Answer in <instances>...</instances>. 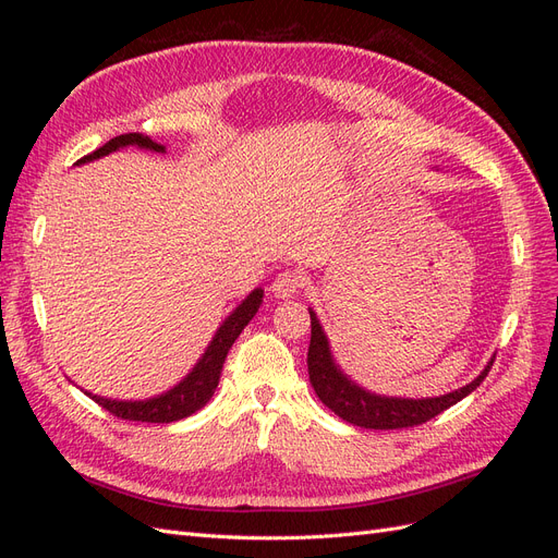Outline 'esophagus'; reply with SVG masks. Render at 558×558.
I'll list each match as a JSON object with an SVG mask.
<instances>
[{"label":"esophagus","mask_w":558,"mask_h":558,"mask_svg":"<svg viewBox=\"0 0 558 558\" xmlns=\"http://www.w3.org/2000/svg\"><path fill=\"white\" fill-rule=\"evenodd\" d=\"M300 289H302V277H300V272H295V269H286V272H281L272 281V286H269V291H272V295L281 298V300L298 295Z\"/></svg>","instance_id":"obj_1"}]
</instances>
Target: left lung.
Here are the masks:
<instances>
[{
	"mask_svg": "<svg viewBox=\"0 0 558 558\" xmlns=\"http://www.w3.org/2000/svg\"><path fill=\"white\" fill-rule=\"evenodd\" d=\"M312 316V340L307 351V367H310V381L318 400L332 410L337 416L344 418L347 424L361 426V428H375V430H393V428H410L426 424L433 416L449 410L451 404L463 400L468 393L484 381L488 369L494 365V359L486 363L477 379H472L463 388H456L451 393L440 398H386L365 391L363 386L351 381L340 365L332 361L328 337L320 328L316 314L310 310Z\"/></svg>",
	"mask_w": 558,
	"mask_h": 558,
	"instance_id": "8db88e82",
	"label": "left lung"
}]
</instances>
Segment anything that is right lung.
Here are the masks:
<instances>
[{
  "label": "right lung",
  "instance_id": "add662e5",
  "mask_svg": "<svg viewBox=\"0 0 558 558\" xmlns=\"http://www.w3.org/2000/svg\"><path fill=\"white\" fill-rule=\"evenodd\" d=\"M125 146H140L146 150H156V154H165L162 144L154 142L150 137H144V134H140V132H128V134H118V137L109 140L105 146L93 150V154L83 156L74 165H86L90 160L109 156V154H113V150L125 148ZM260 305H263V289L251 291L242 300V305L223 320L221 328L216 330L209 347L205 349V353H202V359L195 363L191 373L185 375L174 388H170V391H165V393H160L156 398H148V400H111V398H102V396H93L88 391H83V393L90 396L97 404H102L109 414H113L118 418H125V421H142V424L144 421L146 424H172V421L191 416L197 410L205 408L209 398L214 396L218 379H221V369H223L230 347L234 344V340H238L240 332L246 328L248 320L256 316Z\"/></svg>",
  "mask_w": 558,
  "mask_h": 558
}]
</instances>
